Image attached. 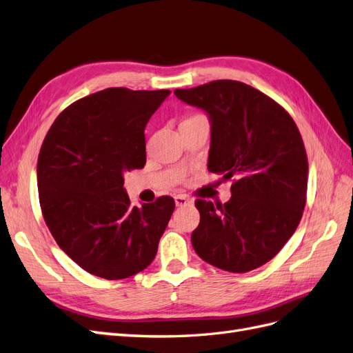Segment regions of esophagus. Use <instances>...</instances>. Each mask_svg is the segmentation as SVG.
<instances>
[{"mask_svg":"<svg viewBox=\"0 0 353 353\" xmlns=\"http://www.w3.org/2000/svg\"><path fill=\"white\" fill-rule=\"evenodd\" d=\"M174 203H176L177 207H183V205L190 204V199L186 195H176L174 196Z\"/></svg>","mask_w":353,"mask_h":353,"instance_id":"esophagus-1","label":"esophagus"}]
</instances>
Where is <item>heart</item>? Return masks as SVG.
Here are the masks:
<instances>
[{"instance_id":"b5f03b06","label":"heart","mask_w":353,"mask_h":353,"mask_svg":"<svg viewBox=\"0 0 353 353\" xmlns=\"http://www.w3.org/2000/svg\"><path fill=\"white\" fill-rule=\"evenodd\" d=\"M196 117H203V115H192V117H189V118H186V119H190V118H196Z\"/></svg>"}]
</instances>
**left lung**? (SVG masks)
I'll return each instance as SVG.
<instances>
[{
    "label": "left lung",
    "mask_w": 353,
    "mask_h": 353,
    "mask_svg": "<svg viewBox=\"0 0 353 353\" xmlns=\"http://www.w3.org/2000/svg\"><path fill=\"white\" fill-rule=\"evenodd\" d=\"M182 102L204 109L211 123L208 171L234 179L226 204L196 199L194 250L207 263L235 274L274 259L303 216L307 157L287 110L232 79L177 88Z\"/></svg>",
    "instance_id": "left-lung-1"
}]
</instances>
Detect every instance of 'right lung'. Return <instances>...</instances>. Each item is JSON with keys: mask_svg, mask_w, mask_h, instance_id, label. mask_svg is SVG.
Segmentation results:
<instances>
[{"mask_svg": "<svg viewBox=\"0 0 353 353\" xmlns=\"http://www.w3.org/2000/svg\"><path fill=\"white\" fill-rule=\"evenodd\" d=\"M168 94L102 90L69 105L44 139L37 183L46 225L88 274L124 279L155 259L174 199L132 207L124 173L145 167V127Z\"/></svg>", "mask_w": 353, "mask_h": 353, "instance_id": "obj_1", "label": "right lung"}]
</instances>
